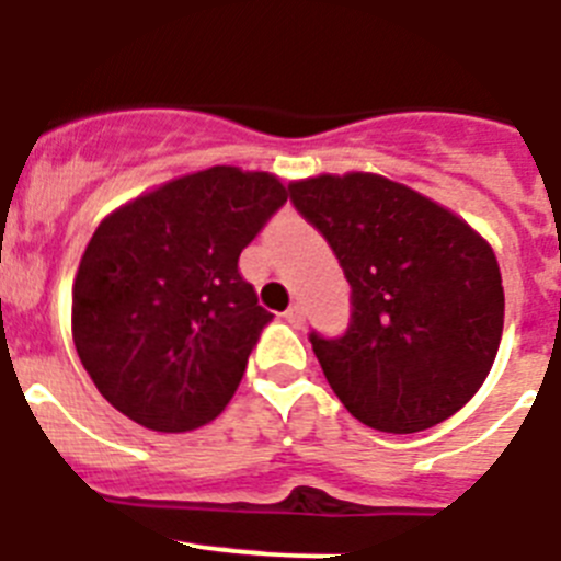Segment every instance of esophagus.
<instances>
[{"label":"esophagus","instance_id":"1","mask_svg":"<svg viewBox=\"0 0 561 561\" xmlns=\"http://www.w3.org/2000/svg\"><path fill=\"white\" fill-rule=\"evenodd\" d=\"M285 318H287V321H290L293 327H305L307 312H305V307H301V305H293V307H287Z\"/></svg>","mask_w":561,"mask_h":561}]
</instances>
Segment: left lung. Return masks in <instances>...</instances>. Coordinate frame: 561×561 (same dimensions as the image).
I'll return each instance as SVG.
<instances>
[{
	"label": "left lung",
	"mask_w": 561,
	"mask_h": 561,
	"mask_svg": "<svg viewBox=\"0 0 561 561\" xmlns=\"http://www.w3.org/2000/svg\"><path fill=\"white\" fill-rule=\"evenodd\" d=\"M352 285V324L312 352L363 425L416 433L461 411L486 380L503 335L492 245L456 211L377 173L290 184Z\"/></svg>",
	"instance_id": "obj_1"
}]
</instances>
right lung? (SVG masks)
I'll return each mask as SVG.
<instances>
[{
  "label": "right lung",
  "mask_w": 561,
  "mask_h": 561,
  "mask_svg": "<svg viewBox=\"0 0 561 561\" xmlns=\"http://www.w3.org/2000/svg\"><path fill=\"white\" fill-rule=\"evenodd\" d=\"M287 201L276 175L229 164L156 186L100 220L72 285L80 363L136 425L218 416L271 312L237 260Z\"/></svg>",
  "instance_id": "obj_1"
}]
</instances>
